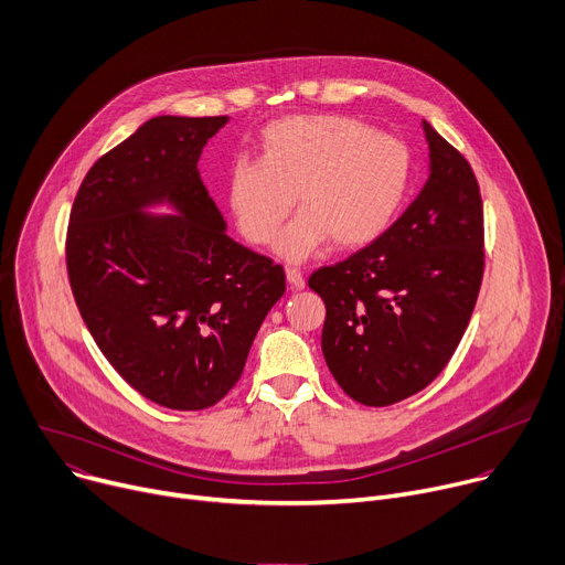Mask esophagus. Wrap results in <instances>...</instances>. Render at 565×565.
<instances>
[{"label":"esophagus","mask_w":565,"mask_h":565,"mask_svg":"<svg viewBox=\"0 0 565 565\" xmlns=\"http://www.w3.org/2000/svg\"><path fill=\"white\" fill-rule=\"evenodd\" d=\"M286 279H288V284H290L295 290H301V288L306 286L303 275H301L297 268H286Z\"/></svg>","instance_id":"1"}]
</instances>
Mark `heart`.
<instances>
[{
    "label": "heart",
    "instance_id": "obj_1",
    "mask_svg": "<svg viewBox=\"0 0 565 565\" xmlns=\"http://www.w3.org/2000/svg\"><path fill=\"white\" fill-rule=\"evenodd\" d=\"M262 162L238 160L225 178V198L241 234L301 264L331 238L361 247L379 238L401 207L409 158L401 141L340 115H295L270 124L259 139ZM296 198L292 199L291 195Z\"/></svg>",
    "mask_w": 565,
    "mask_h": 565
}]
</instances>
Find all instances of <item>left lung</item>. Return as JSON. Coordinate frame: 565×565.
<instances>
[{
	"label": "left lung",
	"mask_w": 565,
	"mask_h": 565,
	"mask_svg": "<svg viewBox=\"0 0 565 565\" xmlns=\"http://www.w3.org/2000/svg\"><path fill=\"white\" fill-rule=\"evenodd\" d=\"M428 180L370 247L320 268L324 361L358 403L390 405L446 367L482 284V198L469 162L428 124Z\"/></svg>",
	"instance_id": "8db88e82"
}]
</instances>
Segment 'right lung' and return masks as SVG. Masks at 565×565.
<instances>
[{"mask_svg": "<svg viewBox=\"0 0 565 565\" xmlns=\"http://www.w3.org/2000/svg\"><path fill=\"white\" fill-rule=\"evenodd\" d=\"M227 121L148 119L87 171L70 216L67 270L92 338L171 409H204L236 385L286 290L281 266L227 236L200 180L202 148Z\"/></svg>", "mask_w": 565, "mask_h": 565, "instance_id": "add662e5", "label": "right lung"}]
</instances>
